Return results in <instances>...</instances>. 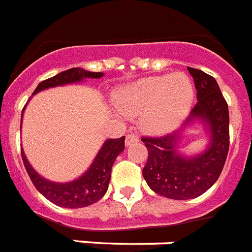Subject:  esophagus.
I'll use <instances>...</instances> for the list:
<instances>
[{"label":"esophagus","mask_w":252,"mask_h":252,"mask_svg":"<svg viewBox=\"0 0 252 252\" xmlns=\"http://www.w3.org/2000/svg\"><path fill=\"white\" fill-rule=\"evenodd\" d=\"M136 141H139V136H138V135L128 134L127 136H126V147L131 145V144H132V143H136Z\"/></svg>","instance_id":"esophagus-1"}]
</instances>
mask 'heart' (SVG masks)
<instances>
[{
	"instance_id": "heart-1",
	"label": "heart",
	"mask_w": 252,
	"mask_h": 252,
	"mask_svg": "<svg viewBox=\"0 0 252 252\" xmlns=\"http://www.w3.org/2000/svg\"><path fill=\"white\" fill-rule=\"evenodd\" d=\"M194 100V86L184 73L163 74L131 82L118 94L125 113L141 116V124L155 135L175 130L188 116Z\"/></svg>"
}]
</instances>
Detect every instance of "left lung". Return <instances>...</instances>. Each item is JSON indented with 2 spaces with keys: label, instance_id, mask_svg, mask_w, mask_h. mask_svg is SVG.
Wrapping results in <instances>:
<instances>
[{
  "label": "left lung",
  "instance_id": "8db88e82",
  "mask_svg": "<svg viewBox=\"0 0 252 252\" xmlns=\"http://www.w3.org/2000/svg\"><path fill=\"white\" fill-rule=\"evenodd\" d=\"M197 90V104L180 130L161 138H143L148 161L143 176L149 188L171 199L201 196L221 174L229 149V112L214 77L188 66ZM196 122L205 125L209 144L202 154L189 158L178 151L184 131Z\"/></svg>",
  "mask_w": 252,
  "mask_h": 252
}]
</instances>
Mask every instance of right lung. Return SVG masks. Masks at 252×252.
I'll return each mask as SVG.
<instances>
[{
  "instance_id": "right-lung-1",
  "label": "right lung",
  "mask_w": 252,
  "mask_h": 252,
  "mask_svg": "<svg viewBox=\"0 0 252 252\" xmlns=\"http://www.w3.org/2000/svg\"><path fill=\"white\" fill-rule=\"evenodd\" d=\"M103 76L104 73L101 72H89L82 68H70L51 77L49 80L42 81L36 87L33 95L46 89H51V87L78 84L87 78H100ZM20 130H22V124H20ZM124 149L125 136L120 139H107L97 152V155L95 156L90 167L81 176L66 183H55L42 178L29 163L23 148L22 158L33 186L36 187L37 190L43 197H46L50 202L60 207L81 209V207H86V206L97 202L107 193L109 180H111L112 166L117 158V156L122 153Z\"/></svg>"
}]
</instances>
